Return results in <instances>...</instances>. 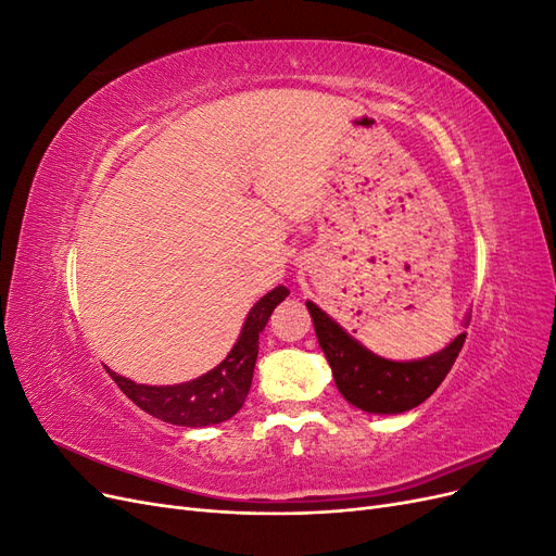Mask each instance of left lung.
I'll return each mask as SVG.
<instances>
[{
	"label": "left lung",
	"mask_w": 556,
	"mask_h": 556,
	"mask_svg": "<svg viewBox=\"0 0 556 556\" xmlns=\"http://www.w3.org/2000/svg\"><path fill=\"white\" fill-rule=\"evenodd\" d=\"M313 317L317 343L331 366L336 387L352 406L374 415H399L427 401L450 374L466 341L462 331L439 352L422 359L394 362L364 348L357 339L329 317L323 308L306 301ZM470 313L464 317L468 325Z\"/></svg>",
	"instance_id": "left-lung-1"
}]
</instances>
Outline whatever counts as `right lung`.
Segmentation results:
<instances>
[{"instance_id":"obj_1","label":"right lung","mask_w":556,"mask_h":556,"mask_svg":"<svg viewBox=\"0 0 556 556\" xmlns=\"http://www.w3.org/2000/svg\"><path fill=\"white\" fill-rule=\"evenodd\" d=\"M288 294L290 290L285 285H278V288L264 294L250 308L229 355L211 368L208 374L194 380L178 384H141L125 376H117L109 366L106 371L125 396H129L148 415L162 419V422L190 429L227 422L229 417L241 410L250 392L260 350V333L264 331L274 308Z\"/></svg>"}]
</instances>
